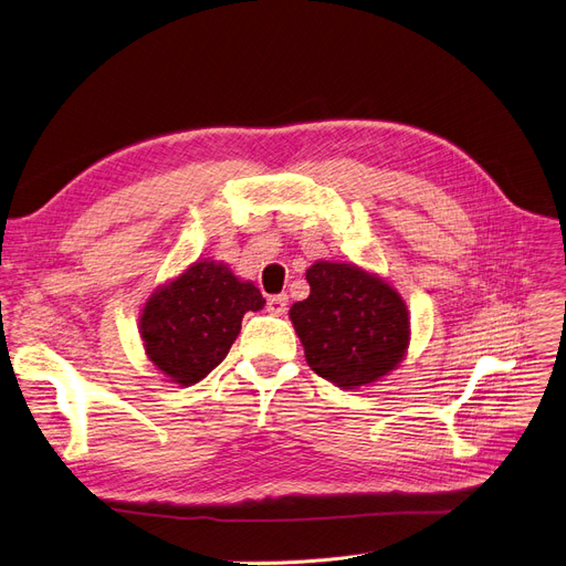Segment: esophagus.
<instances>
[{"mask_svg": "<svg viewBox=\"0 0 566 566\" xmlns=\"http://www.w3.org/2000/svg\"><path fill=\"white\" fill-rule=\"evenodd\" d=\"M266 310L273 316H283L287 312V295H273V297H269Z\"/></svg>", "mask_w": 566, "mask_h": 566, "instance_id": "esophagus-1", "label": "esophagus"}]
</instances>
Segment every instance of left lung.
Wrapping results in <instances>:
<instances>
[{"label": "left lung", "mask_w": 566, "mask_h": 566, "mask_svg": "<svg viewBox=\"0 0 566 566\" xmlns=\"http://www.w3.org/2000/svg\"><path fill=\"white\" fill-rule=\"evenodd\" d=\"M312 293L290 306L306 364L339 389L382 380L410 345V314L380 273L318 260L306 269Z\"/></svg>", "instance_id": "obj_1"}]
</instances>
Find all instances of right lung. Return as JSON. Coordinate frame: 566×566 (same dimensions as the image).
I'll use <instances>...</instances> for the list:
<instances>
[{
  "label": "right lung",
  "instance_id": "1",
  "mask_svg": "<svg viewBox=\"0 0 566 566\" xmlns=\"http://www.w3.org/2000/svg\"><path fill=\"white\" fill-rule=\"evenodd\" d=\"M266 300L252 281L210 256L158 285L142 306L139 335L148 361L169 382L191 387L224 361L248 312Z\"/></svg>",
  "mask_w": 566,
  "mask_h": 566
}]
</instances>
